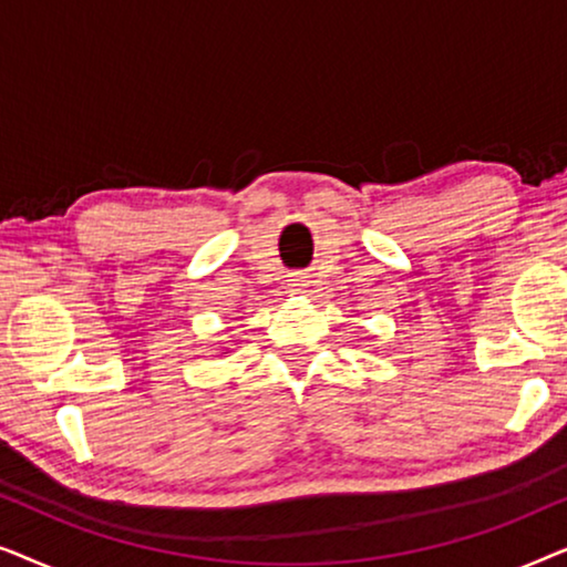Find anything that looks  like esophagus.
<instances>
[{
	"instance_id": "1",
	"label": "esophagus",
	"mask_w": 567,
	"mask_h": 567,
	"mask_svg": "<svg viewBox=\"0 0 567 567\" xmlns=\"http://www.w3.org/2000/svg\"><path fill=\"white\" fill-rule=\"evenodd\" d=\"M289 286L293 291H301L307 286V276H301V274H293L291 278H289Z\"/></svg>"
}]
</instances>
